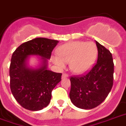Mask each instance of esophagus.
Here are the masks:
<instances>
[{"label":"esophagus","mask_w":126,"mask_h":126,"mask_svg":"<svg viewBox=\"0 0 126 126\" xmlns=\"http://www.w3.org/2000/svg\"><path fill=\"white\" fill-rule=\"evenodd\" d=\"M69 77V75H68L67 73H63V75H62V78H67V77Z\"/></svg>","instance_id":"1"}]
</instances>
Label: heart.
I'll return each mask as SVG.
<instances>
[{"label": "heart", "instance_id": "b5f03b06", "mask_svg": "<svg viewBox=\"0 0 126 126\" xmlns=\"http://www.w3.org/2000/svg\"><path fill=\"white\" fill-rule=\"evenodd\" d=\"M58 56H53L52 61L59 68L69 63L73 72L81 74L94 65L97 56V48L93 42L73 41L61 45L57 50Z\"/></svg>", "mask_w": 126, "mask_h": 126}]
</instances>
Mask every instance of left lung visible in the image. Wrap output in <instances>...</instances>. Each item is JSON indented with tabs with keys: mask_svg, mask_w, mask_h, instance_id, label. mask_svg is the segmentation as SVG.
<instances>
[{
	"mask_svg": "<svg viewBox=\"0 0 126 126\" xmlns=\"http://www.w3.org/2000/svg\"><path fill=\"white\" fill-rule=\"evenodd\" d=\"M97 63L86 74L70 77L71 101L76 107L91 110L100 105L113 84L114 64L110 51L96 41Z\"/></svg>",
	"mask_w": 126,
	"mask_h": 126,
	"instance_id": "obj_1",
	"label": "left lung"
}]
</instances>
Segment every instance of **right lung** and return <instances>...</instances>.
Segmentation results:
<instances>
[{
	"label": "right lung",
	"mask_w": 126,
	"mask_h": 126,
	"mask_svg": "<svg viewBox=\"0 0 126 126\" xmlns=\"http://www.w3.org/2000/svg\"><path fill=\"white\" fill-rule=\"evenodd\" d=\"M57 40L36 38L25 42L13 53L9 68L10 87L16 101L23 108L39 111L49 105L51 92L61 80L62 73L47 69V59L58 43ZM39 55L44 59L43 65L37 70L26 67L29 55Z\"/></svg>",
	"instance_id": "add662e5"
}]
</instances>
